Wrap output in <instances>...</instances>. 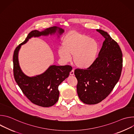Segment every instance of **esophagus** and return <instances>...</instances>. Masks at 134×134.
Returning a JSON list of instances; mask_svg holds the SVG:
<instances>
[{
	"mask_svg": "<svg viewBox=\"0 0 134 134\" xmlns=\"http://www.w3.org/2000/svg\"><path fill=\"white\" fill-rule=\"evenodd\" d=\"M70 75H74V69H72L70 71Z\"/></svg>",
	"mask_w": 134,
	"mask_h": 134,
	"instance_id": "1",
	"label": "esophagus"
}]
</instances>
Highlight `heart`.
Returning <instances> with one entry per match:
<instances>
[{"label":"heart","instance_id":"b5f03b06","mask_svg":"<svg viewBox=\"0 0 134 134\" xmlns=\"http://www.w3.org/2000/svg\"><path fill=\"white\" fill-rule=\"evenodd\" d=\"M63 48H60L58 53L65 62L70 60L71 56L75 65L80 68H87L94 62L99 46L96 41L90 39L85 34L73 33L64 40Z\"/></svg>","mask_w":134,"mask_h":134}]
</instances>
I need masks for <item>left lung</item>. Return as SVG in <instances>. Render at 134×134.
Returning <instances> with one entry per match:
<instances>
[{
	"label": "left lung",
	"instance_id": "1",
	"mask_svg": "<svg viewBox=\"0 0 134 134\" xmlns=\"http://www.w3.org/2000/svg\"><path fill=\"white\" fill-rule=\"evenodd\" d=\"M105 39L99 57L88 68H77V92L87 104H97L111 93L119 81L122 68V53L118 43L103 30L97 29Z\"/></svg>",
	"mask_w": 134,
	"mask_h": 134
}]
</instances>
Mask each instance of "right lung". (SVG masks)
Returning <instances> with one entry per match:
<instances>
[{"mask_svg":"<svg viewBox=\"0 0 134 134\" xmlns=\"http://www.w3.org/2000/svg\"><path fill=\"white\" fill-rule=\"evenodd\" d=\"M57 29L60 34L64 31L61 28L53 26L39 32L31 31L22 43L15 49L13 55V73L14 79L26 97L33 103L42 107H49L58 101L59 85L68 77L72 67L70 65L51 66L42 74L29 77L21 70L18 64V52L21 45L25 44L33 36L47 35L54 33Z\"/></svg>","mask_w":134,"mask_h":134,"instance_id":"right-lung-1","label":"right lung"}]
</instances>
